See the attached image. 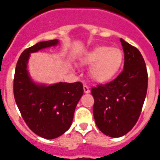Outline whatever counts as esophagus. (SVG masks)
Listing matches in <instances>:
<instances>
[{"label":"esophagus","mask_w":160,"mask_h":160,"mask_svg":"<svg viewBox=\"0 0 160 160\" xmlns=\"http://www.w3.org/2000/svg\"><path fill=\"white\" fill-rule=\"evenodd\" d=\"M83 91H84V92H85V93H87V94H88V93H90V92H91L89 89V88H88V86H86V85L83 86Z\"/></svg>","instance_id":"34e87169"}]
</instances>
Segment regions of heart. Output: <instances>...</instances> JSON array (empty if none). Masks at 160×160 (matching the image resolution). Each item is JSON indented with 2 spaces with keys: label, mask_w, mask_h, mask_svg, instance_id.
<instances>
[{
  "label": "heart",
  "mask_w": 160,
  "mask_h": 160,
  "mask_svg": "<svg viewBox=\"0 0 160 160\" xmlns=\"http://www.w3.org/2000/svg\"><path fill=\"white\" fill-rule=\"evenodd\" d=\"M123 59V52L118 47L100 46L87 52L81 60L82 64L92 65L90 73L94 81L106 83L118 74Z\"/></svg>",
  "instance_id": "obj_1"
}]
</instances>
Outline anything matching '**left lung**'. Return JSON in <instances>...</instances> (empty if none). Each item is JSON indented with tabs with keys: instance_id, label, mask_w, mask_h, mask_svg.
Masks as SVG:
<instances>
[{
	"instance_id": "obj_1",
	"label": "left lung",
	"mask_w": 160,
	"mask_h": 160,
	"mask_svg": "<svg viewBox=\"0 0 160 160\" xmlns=\"http://www.w3.org/2000/svg\"><path fill=\"white\" fill-rule=\"evenodd\" d=\"M124 52L122 72L113 81L92 89L93 115L100 131L110 137H120L137 123L146 99L148 74L138 49L120 38Z\"/></svg>"
}]
</instances>
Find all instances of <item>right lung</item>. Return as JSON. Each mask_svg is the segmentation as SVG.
Returning a JSON list of instances; mask_svg holds the SVG:
<instances>
[{
	"label": "right lung",
	"mask_w": 160,
	"mask_h": 160,
	"mask_svg": "<svg viewBox=\"0 0 160 160\" xmlns=\"http://www.w3.org/2000/svg\"><path fill=\"white\" fill-rule=\"evenodd\" d=\"M59 42L57 39L41 42L24 50L14 73V96L21 115L35 134L46 139H55L68 130L83 95V86L79 82L47 85L36 83L30 77V54L55 47Z\"/></svg>",
	"instance_id": "add662e5"
}]
</instances>
